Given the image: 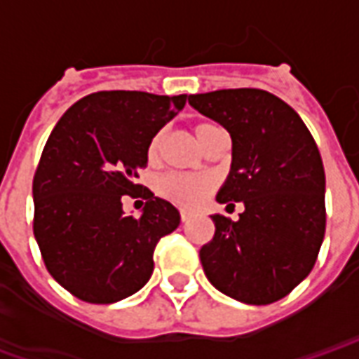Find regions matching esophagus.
<instances>
[{
    "mask_svg": "<svg viewBox=\"0 0 359 359\" xmlns=\"http://www.w3.org/2000/svg\"><path fill=\"white\" fill-rule=\"evenodd\" d=\"M190 217H192V213L187 210H180V221L182 223H187V221H190Z\"/></svg>",
    "mask_w": 359,
    "mask_h": 359,
    "instance_id": "1",
    "label": "esophagus"
}]
</instances>
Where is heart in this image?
Segmentation results:
<instances>
[{"instance_id":"obj_1","label":"heart","mask_w":359,"mask_h":359,"mask_svg":"<svg viewBox=\"0 0 359 359\" xmlns=\"http://www.w3.org/2000/svg\"><path fill=\"white\" fill-rule=\"evenodd\" d=\"M213 128H215V125H211V123H198L194 126V134L196 138L200 140V144L205 142L208 134ZM161 146H163V134L157 133L148 146L149 161L159 159ZM213 187H215V180L211 177H208V175H190V172H167L157 182L159 194L167 198L169 202L182 205V208H198L200 203L208 200Z\"/></svg>"}]
</instances>
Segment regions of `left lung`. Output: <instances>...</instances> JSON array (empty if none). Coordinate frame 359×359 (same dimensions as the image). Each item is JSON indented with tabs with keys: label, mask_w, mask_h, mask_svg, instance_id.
Returning <instances> with one entry per match:
<instances>
[{
	"label": "left lung",
	"mask_w": 359,
	"mask_h": 359,
	"mask_svg": "<svg viewBox=\"0 0 359 359\" xmlns=\"http://www.w3.org/2000/svg\"><path fill=\"white\" fill-rule=\"evenodd\" d=\"M188 103L233 140V167L217 202H242L238 221L213 215L200 250L205 277L234 300L265 306L308 277L325 236V169L296 111L259 88L194 94Z\"/></svg>",
	"instance_id": "obj_1"
}]
</instances>
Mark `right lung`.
Returning a JSON list of instances; mask_svg holds the SVG:
<instances>
[{
    "instance_id": "obj_1",
    "label": "right lung",
    "mask_w": 359,
    "mask_h": 359,
    "mask_svg": "<svg viewBox=\"0 0 359 359\" xmlns=\"http://www.w3.org/2000/svg\"><path fill=\"white\" fill-rule=\"evenodd\" d=\"M187 94L103 90L65 111L43 146L32 180L36 242L46 269L90 304L138 292L154 271V250L180 223L177 208L134 184L151 138ZM147 200L142 217L122 213V196Z\"/></svg>"
}]
</instances>
